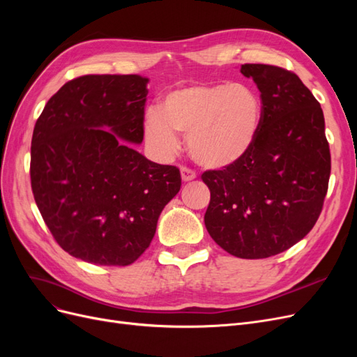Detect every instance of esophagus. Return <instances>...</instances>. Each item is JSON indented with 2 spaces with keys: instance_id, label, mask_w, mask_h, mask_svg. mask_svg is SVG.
<instances>
[{
  "instance_id": "34e87169",
  "label": "esophagus",
  "mask_w": 357,
  "mask_h": 357,
  "mask_svg": "<svg viewBox=\"0 0 357 357\" xmlns=\"http://www.w3.org/2000/svg\"><path fill=\"white\" fill-rule=\"evenodd\" d=\"M180 172H181V180L183 181H192L193 178L197 177V174H195V171H192L190 168H188V167H181V169H180Z\"/></svg>"
}]
</instances>
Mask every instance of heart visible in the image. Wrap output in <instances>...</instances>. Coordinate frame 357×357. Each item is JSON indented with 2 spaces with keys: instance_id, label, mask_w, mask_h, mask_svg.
<instances>
[{
  "instance_id": "heart-1",
  "label": "heart",
  "mask_w": 357,
  "mask_h": 357,
  "mask_svg": "<svg viewBox=\"0 0 357 357\" xmlns=\"http://www.w3.org/2000/svg\"><path fill=\"white\" fill-rule=\"evenodd\" d=\"M261 102L240 83L188 84L169 91L159 110L144 117L147 143L164 156L176 153L178 134L188 135L190 156L205 168L240 162L255 144Z\"/></svg>"
}]
</instances>
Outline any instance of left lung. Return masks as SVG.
Listing matches in <instances>:
<instances>
[{
  "mask_svg": "<svg viewBox=\"0 0 357 357\" xmlns=\"http://www.w3.org/2000/svg\"><path fill=\"white\" fill-rule=\"evenodd\" d=\"M262 100L255 144L240 162L205 171L211 198L204 222L223 250L264 259L290 248L312 229L331 176L329 143L319 101L295 73L244 63Z\"/></svg>",
  "mask_w": 357,
  "mask_h": 357,
  "instance_id": "obj_1",
  "label": "left lung"
}]
</instances>
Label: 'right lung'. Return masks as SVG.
<instances>
[{"mask_svg": "<svg viewBox=\"0 0 357 357\" xmlns=\"http://www.w3.org/2000/svg\"><path fill=\"white\" fill-rule=\"evenodd\" d=\"M147 82L138 74L82 75L52 96L36 123L34 199L53 238L84 262H135L180 190L178 168L132 146L144 137Z\"/></svg>", "mask_w": 357, "mask_h": 357, "instance_id": "1", "label": "right lung"}]
</instances>
